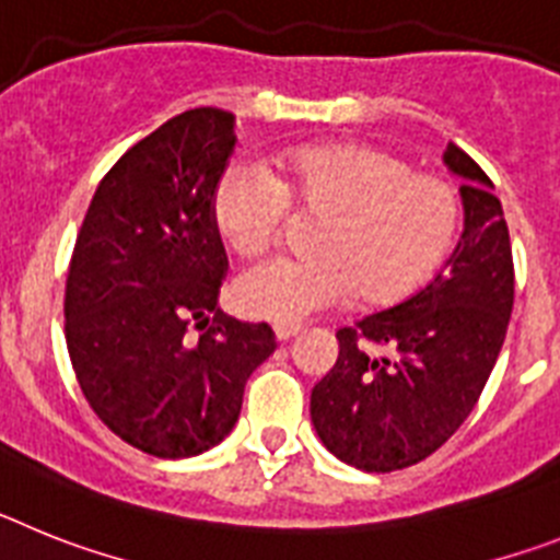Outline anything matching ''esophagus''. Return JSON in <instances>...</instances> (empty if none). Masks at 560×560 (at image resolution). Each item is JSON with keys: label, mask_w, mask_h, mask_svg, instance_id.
Listing matches in <instances>:
<instances>
[{"label": "esophagus", "mask_w": 560, "mask_h": 560, "mask_svg": "<svg viewBox=\"0 0 560 560\" xmlns=\"http://www.w3.org/2000/svg\"><path fill=\"white\" fill-rule=\"evenodd\" d=\"M273 332H276V340H279V343H287V340L295 338V335L301 332V324H276Z\"/></svg>", "instance_id": "esophagus-1"}]
</instances>
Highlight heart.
Instances as JSON below:
<instances>
[{
	"label": "heart",
	"instance_id": "obj_1",
	"mask_svg": "<svg viewBox=\"0 0 560 560\" xmlns=\"http://www.w3.org/2000/svg\"><path fill=\"white\" fill-rule=\"evenodd\" d=\"M287 206L329 213L315 233L318 256L273 259L233 284L242 313L273 324H299L354 293L369 307L400 304L434 276L459 228L454 186L363 143L304 145L276 160L270 174L228 165L211 217L233 253L256 259L279 236Z\"/></svg>",
	"mask_w": 560,
	"mask_h": 560
}]
</instances>
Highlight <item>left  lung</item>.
I'll list each match as a JSON object with an SVG mask.
<instances>
[{"instance_id":"left-lung-1","label":"left lung","mask_w":560,"mask_h":560,"mask_svg":"<svg viewBox=\"0 0 560 560\" xmlns=\"http://www.w3.org/2000/svg\"><path fill=\"white\" fill-rule=\"evenodd\" d=\"M442 163L462 177L465 211L445 270L397 307L338 329V361L310 397L329 454L369 474L417 465L451 440L482 395L513 313V253L493 183L454 143Z\"/></svg>"}]
</instances>
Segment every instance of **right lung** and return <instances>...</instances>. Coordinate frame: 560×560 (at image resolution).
I'll return each instance as SVG.
<instances>
[{
    "mask_svg": "<svg viewBox=\"0 0 560 560\" xmlns=\"http://www.w3.org/2000/svg\"><path fill=\"white\" fill-rule=\"evenodd\" d=\"M233 145V115L213 106L135 143L101 179L67 273L81 392L109 431L160 459L220 445L247 377L276 349L267 324L217 310L228 259L211 197Z\"/></svg>",
    "mask_w": 560,
    "mask_h": 560,
    "instance_id": "right-lung-1",
    "label": "right lung"
}]
</instances>
